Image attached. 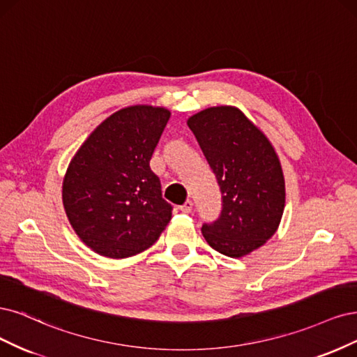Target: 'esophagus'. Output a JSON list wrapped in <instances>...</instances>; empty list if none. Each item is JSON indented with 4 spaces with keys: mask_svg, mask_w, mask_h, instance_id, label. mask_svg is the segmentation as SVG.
Here are the masks:
<instances>
[{
    "mask_svg": "<svg viewBox=\"0 0 357 357\" xmlns=\"http://www.w3.org/2000/svg\"><path fill=\"white\" fill-rule=\"evenodd\" d=\"M181 211H182L183 213H191V212H192V202H191V200H187L185 203H183V204L181 206Z\"/></svg>",
    "mask_w": 357,
    "mask_h": 357,
    "instance_id": "obj_1",
    "label": "esophagus"
}]
</instances>
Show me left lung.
I'll list each match as a JSON object with an SVG mask.
<instances>
[{
    "instance_id": "8db88e82",
    "label": "left lung",
    "mask_w": 357,
    "mask_h": 357,
    "mask_svg": "<svg viewBox=\"0 0 357 357\" xmlns=\"http://www.w3.org/2000/svg\"><path fill=\"white\" fill-rule=\"evenodd\" d=\"M187 124L222 194L221 216L203 225V237L222 255L246 257L266 245L282 221L280 160L268 137L236 107L206 108Z\"/></svg>"
}]
</instances>
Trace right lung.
Wrapping results in <instances>:
<instances>
[{"label":"right lung","instance_id":"right-lung-1","mask_svg":"<svg viewBox=\"0 0 357 357\" xmlns=\"http://www.w3.org/2000/svg\"><path fill=\"white\" fill-rule=\"evenodd\" d=\"M170 111L132 105L119 109L89 135L70 162L62 202L83 243L107 258L141 254L172 218L160 179L149 167Z\"/></svg>","mask_w":357,"mask_h":357}]
</instances>
